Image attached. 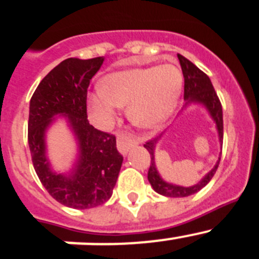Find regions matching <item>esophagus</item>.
Masks as SVG:
<instances>
[{
	"label": "esophagus",
	"mask_w": 259,
	"mask_h": 259,
	"mask_svg": "<svg viewBox=\"0 0 259 259\" xmlns=\"http://www.w3.org/2000/svg\"><path fill=\"white\" fill-rule=\"evenodd\" d=\"M135 144H137V142L133 139H130V138L126 137V135H124V134L117 135V139H116L117 150H119L121 154H124V155L127 153V151H129V149L132 148V146H134Z\"/></svg>",
	"instance_id": "34e87169"
}]
</instances>
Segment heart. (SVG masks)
Wrapping results in <instances>:
<instances>
[{"label": "heart", "instance_id": "1", "mask_svg": "<svg viewBox=\"0 0 259 259\" xmlns=\"http://www.w3.org/2000/svg\"><path fill=\"white\" fill-rule=\"evenodd\" d=\"M183 74L174 64L133 69L109 75L89 104L99 120L108 124L117 106L127 105V117L140 127L160 124L173 111L182 90Z\"/></svg>", "mask_w": 259, "mask_h": 259}]
</instances>
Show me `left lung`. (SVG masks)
Masks as SVG:
<instances>
[{"mask_svg":"<svg viewBox=\"0 0 259 259\" xmlns=\"http://www.w3.org/2000/svg\"><path fill=\"white\" fill-rule=\"evenodd\" d=\"M178 59L180 66H182L183 76H184V100H187L185 105L190 103H198L205 106V109L209 111L211 119L215 122L219 142L222 144L223 143V111H222V104L219 101V98L217 95L215 90H214L213 85H211L210 79L207 76V74H204L192 61L185 59L180 54H178ZM158 140L159 138H155V139L149 140L144 144V148L149 151L151 158L150 168H149L148 171V180L156 193L170 198L188 197V195L199 192L202 188H204L210 182V179L213 178L217 169H218L221 156H219L218 161H217V164L209 173L198 184L193 185V187H180V185L170 184V183H166L165 180L161 179L158 170H156L155 159H154V150H155V144Z\"/></svg>","mask_w":259,"mask_h":259,"instance_id":"obj_1","label":"left lung"}]
</instances>
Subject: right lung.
Masks as SVG:
<instances>
[{"instance_id": "obj_1", "label": "right lung", "mask_w": 259, "mask_h": 259, "mask_svg": "<svg viewBox=\"0 0 259 259\" xmlns=\"http://www.w3.org/2000/svg\"><path fill=\"white\" fill-rule=\"evenodd\" d=\"M104 57L64 60L38 83L30 101L28 146L38 179L54 199L75 209H89L110 199L122 164L113 134L89 124L86 99L90 80ZM64 114L79 144V158L70 176L51 170L46 158V130Z\"/></svg>"}]
</instances>
